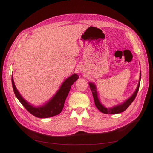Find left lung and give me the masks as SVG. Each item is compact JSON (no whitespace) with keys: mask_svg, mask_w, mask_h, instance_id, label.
Masks as SVG:
<instances>
[{"mask_svg":"<svg viewBox=\"0 0 153 153\" xmlns=\"http://www.w3.org/2000/svg\"><path fill=\"white\" fill-rule=\"evenodd\" d=\"M141 73L140 71V77H139V81L138 83V85L137 87V89H136L134 93V94L131 95V97H129V99H127L125 102H123L121 105H117L115 106H113L112 108H106L105 106H104L101 103H100V100L99 99V97H98V93H97V87L93 83L89 82V85L91 90L92 91L93 94V97L94 99V101H95V105L96 107L98 110H99L100 112L105 114H118V113H121L128 108L129 106L131 105L132 102L134 101V99H135L136 95L138 93L139 88V85H140V82H141Z\"/></svg>","mask_w":153,"mask_h":153,"instance_id":"obj_1","label":"left lung"}]
</instances>
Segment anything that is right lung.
<instances>
[{
    "label": "right lung",
    "instance_id": "obj_1",
    "mask_svg": "<svg viewBox=\"0 0 153 153\" xmlns=\"http://www.w3.org/2000/svg\"><path fill=\"white\" fill-rule=\"evenodd\" d=\"M79 78V76L76 74L71 75L68 78L64 81L62 84L60 89L58 91L56 94L52 97L49 101L47 102L45 105L41 106H33L31 105L25 100L22 95L19 94L18 91L15 86L13 77L12 76V84L13 90L16 97L22 103L25 109L31 113L32 115L40 118H47L54 116L58 115L60 114L63 109L65 100L69 93L71 86L73 83Z\"/></svg>",
    "mask_w": 153,
    "mask_h": 153
}]
</instances>
